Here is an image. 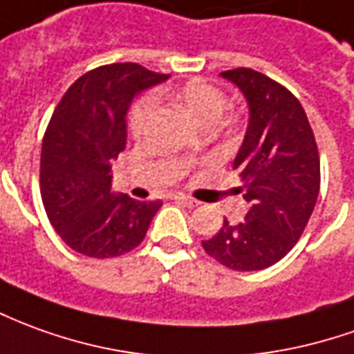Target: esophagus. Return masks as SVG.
<instances>
[{
	"mask_svg": "<svg viewBox=\"0 0 354 354\" xmlns=\"http://www.w3.org/2000/svg\"><path fill=\"white\" fill-rule=\"evenodd\" d=\"M172 199L178 203H184L185 207H192V209L199 205V201H197V199H194V197H189V195H185V194H174L172 195Z\"/></svg>",
	"mask_w": 354,
	"mask_h": 354,
	"instance_id": "esophagus-1",
	"label": "esophagus"
}]
</instances>
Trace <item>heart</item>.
Listing matches in <instances>:
<instances>
[{
  "label": "heart",
  "instance_id": "obj_1",
  "mask_svg": "<svg viewBox=\"0 0 354 354\" xmlns=\"http://www.w3.org/2000/svg\"><path fill=\"white\" fill-rule=\"evenodd\" d=\"M165 93L169 100L182 105L203 126L216 122L226 107L224 93L205 80H189V82L180 84L176 88H170ZM151 109L153 103L149 97H142L132 105L130 115H128V128L132 134H143V130L147 128V122L151 118Z\"/></svg>",
  "mask_w": 354,
  "mask_h": 354
}]
</instances>
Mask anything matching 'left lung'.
Returning a JSON list of instances; mask_svg holds the SVG:
<instances>
[{"label": "left lung", "instance_id": "1", "mask_svg": "<svg viewBox=\"0 0 354 354\" xmlns=\"http://www.w3.org/2000/svg\"><path fill=\"white\" fill-rule=\"evenodd\" d=\"M220 76L236 84L249 105V126L234 159L249 211L241 222L224 218L203 249L232 270H263L293 249L315 211L318 147L305 109L288 88L245 66Z\"/></svg>", "mask_w": 354, "mask_h": 354}]
</instances>
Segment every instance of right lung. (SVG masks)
<instances>
[{
    "mask_svg": "<svg viewBox=\"0 0 354 354\" xmlns=\"http://www.w3.org/2000/svg\"><path fill=\"white\" fill-rule=\"evenodd\" d=\"M167 74L115 63L82 74L51 115L41 143L39 192L48 218L66 245L111 259L143 241L162 201L111 192V167L126 147V113L140 91Z\"/></svg>",
    "mask_w": 354,
    "mask_h": 354,
    "instance_id": "1",
    "label": "right lung"
}]
</instances>
